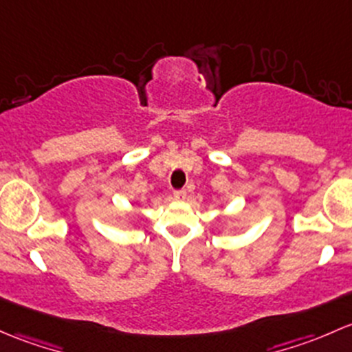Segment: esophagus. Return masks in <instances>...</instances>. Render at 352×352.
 <instances>
[{
  "mask_svg": "<svg viewBox=\"0 0 352 352\" xmlns=\"http://www.w3.org/2000/svg\"><path fill=\"white\" fill-rule=\"evenodd\" d=\"M184 198H186V191H184V190L175 191V200H177V201H183Z\"/></svg>",
  "mask_w": 352,
  "mask_h": 352,
  "instance_id": "1",
  "label": "esophagus"
}]
</instances>
